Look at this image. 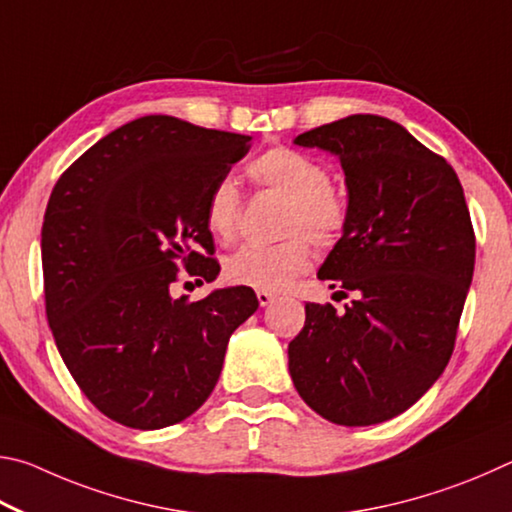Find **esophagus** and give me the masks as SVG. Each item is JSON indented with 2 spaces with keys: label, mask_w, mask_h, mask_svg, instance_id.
<instances>
[{
  "label": "esophagus",
  "mask_w": 512,
  "mask_h": 512,
  "mask_svg": "<svg viewBox=\"0 0 512 512\" xmlns=\"http://www.w3.org/2000/svg\"><path fill=\"white\" fill-rule=\"evenodd\" d=\"M256 299H258V303H261V306L265 308V306H270L272 301H276V294H274V292H267V290H258V292H256Z\"/></svg>",
  "instance_id": "1"
}]
</instances>
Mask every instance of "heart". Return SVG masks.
<instances>
[{"instance_id": "obj_1", "label": "heart", "mask_w": 512, "mask_h": 512, "mask_svg": "<svg viewBox=\"0 0 512 512\" xmlns=\"http://www.w3.org/2000/svg\"><path fill=\"white\" fill-rule=\"evenodd\" d=\"M258 188L288 197L276 245H247L227 258L224 272L236 285L267 292L285 290L312 265V245L335 247L348 229L351 204L342 188L330 182L328 168L306 152L274 146L247 166ZM242 195L233 179H220L206 200V224L220 242L238 238Z\"/></svg>"}]
</instances>
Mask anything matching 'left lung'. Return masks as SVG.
<instances>
[{"label":"left lung","mask_w":512,"mask_h":512,"mask_svg":"<svg viewBox=\"0 0 512 512\" xmlns=\"http://www.w3.org/2000/svg\"><path fill=\"white\" fill-rule=\"evenodd\" d=\"M294 143L335 152L351 220L321 265L344 315L308 303L288 346L294 387L335 425H378L407 411L441 378L474 272V229L447 161L400 123L353 114Z\"/></svg>","instance_id":"obj_1"}]
</instances>
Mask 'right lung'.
<instances>
[{"mask_svg":"<svg viewBox=\"0 0 512 512\" xmlns=\"http://www.w3.org/2000/svg\"><path fill=\"white\" fill-rule=\"evenodd\" d=\"M249 139L141 116L53 186L42 224L49 328L71 378L114 423L161 429L200 409L231 333L258 308L245 285L173 297L184 276L211 283L220 272L206 200Z\"/></svg>","mask_w":512,"mask_h":512,"instance_id":"1","label":"right lung"}]
</instances>
